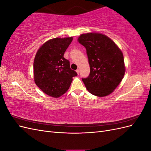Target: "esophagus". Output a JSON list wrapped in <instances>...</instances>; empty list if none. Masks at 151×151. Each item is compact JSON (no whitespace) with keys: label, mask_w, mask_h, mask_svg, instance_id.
Returning a JSON list of instances; mask_svg holds the SVG:
<instances>
[{"label":"esophagus","mask_w":151,"mask_h":151,"mask_svg":"<svg viewBox=\"0 0 151 151\" xmlns=\"http://www.w3.org/2000/svg\"><path fill=\"white\" fill-rule=\"evenodd\" d=\"M79 72H80L79 69H77V70H76V72L77 73V74H78V75L79 74Z\"/></svg>","instance_id":"esophagus-1"}]
</instances>
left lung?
Instances as JSON below:
<instances>
[{
	"label": "left lung",
	"mask_w": 151,
	"mask_h": 151,
	"mask_svg": "<svg viewBox=\"0 0 151 151\" xmlns=\"http://www.w3.org/2000/svg\"><path fill=\"white\" fill-rule=\"evenodd\" d=\"M78 42L86 48L90 74L83 78L90 93L99 97L111 94L125 74L123 55L113 40L98 33L82 34Z\"/></svg>",
	"instance_id": "8db88e82"
}]
</instances>
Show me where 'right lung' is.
<instances>
[{
    "label": "right lung",
    "mask_w": 151,
    "mask_h": 151,
    "mask_svg": "<svg viewBox=\"0 0 151 151\" xmlns=\"http://www.w3.org/2000/svg\"><path fill=\"white\" fill-rule=\"evenodd\" d=\"M72 37L53 38L41 47L34 60L35 84L43 93L53 98L65 93L72 77L77 75L70 68V62L63 57Z\"/></svg>",
    "instance_id": "right-lung-1"
}]
</instances>
